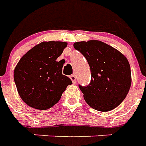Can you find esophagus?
I'll list each match as a JSON object with an SVG mask.
<instances>
[{
    "mask_svg": "<svg viewBox=\"0 0 146 146\" xmlns=\"http://www.w3.org/2000/svg\"><path fill=\"white\" fill-rule=\"evenodd\" d=\"M70 79H71V80L73 81V84H75V83L76 82V75H75V74L71 75V76H70Z\"/></svg>",
    "mask_w": 146,
    "mask_h": 146,
    "instance_id": "obj_1",
    "label": "esophagus"
}]
</instances>
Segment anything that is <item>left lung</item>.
<instances>
[{"mask_svg":"<svg viewBox=\"0 0 146 146\" xmlns=\"http://www.w3.org/2000/svg\"><path fill=\"white\" fill-rule=\"evenodd\" d=\"M74 48L85 57L91 69L88 86L79 85L86 102L93 109L107 112L126 98L131 84V67L127 58L100 40L76 42Z\"/></svg>","mask_w":146,"mask_h":146,"instance_id":"1","label":"left lung"}]
</instances>
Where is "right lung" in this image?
<instances>
[{"label":"right lung","mask_w":146,"mask_h":146,"mask_svg":"<svg viewBox=\"0 0 146 146\" xmlns=\"http://www.w3.org/2000/svg\"><path fill=\"white\" fill-rule=\"evenodd\" d=\"M66 46V42H41L18 62L15 83L22 100L29 106L50 109L59 101L67 86L72 84V80L62 75L63 64L56 62Z\"/></svg>","instance_id":"1"}]
</instances>
